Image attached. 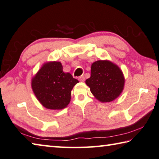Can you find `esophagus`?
Segmentation results:
<instances>
[{
  "label": "esophagus",
  "mask_w": 159,
  "mask_h": 159,
  "mask_svg": "<svg viewBox=\"0 0 159 159\" xmlns=\"http://www.w3.org/2000/svg\"><path fill=\"white\" fill-rule=\"evenodd\" d=\"M79 80H80V81H81V82L84 81V80H85V77H84V76H83V75H82V76H79Z\"/></svg>",
  "instance_id": "34e87169"
}]
</instances>
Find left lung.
Segmentation results:
<instances>
[{
  "instance_id": "1",
  "label": "left lung",
  "mask_w": 159,
  "mask_h": 159,
  "mask_svg": "<svg viewBox=\"0 0 159 159\" xmlns=\"http://www.w3.org/2000/svg\"><path fill=\"white\" fill-rule=\"evenodd\" d=\"M92 94L102 102H110L121 94L125 85L122 71L108 60H98L91 66V76L85 80Z\"/></svg>"
}]
</instances>
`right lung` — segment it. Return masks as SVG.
<instances>
[{
	"mask_svg": "<svg viewBox=\"0 0 159 159\" xmlns=\"http://www.w3.org/2000/svg\"><path fill=\"white\" fill-rule=\"evenodd\" d=\"M79 83L70 73H65L60 62H47L32 80V88L37 99L45 108L60 110L71 99V91Z\"/></svg>",
	"mask_w": 159,
	"mask_h": 159,
	"instance_id": "obj_1",
	"label": "right lung"
}]
</instances>
